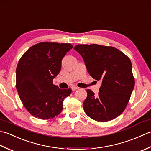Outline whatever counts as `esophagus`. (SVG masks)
Here are the masks:
<instances>
[{
    "mask_svg": "<svg viewBox=\"0 0 151 151\" xmlns=\"http://www.w3.org/2000/svg\"><path fill=\"white\" fill-rule=\"evenodd\" d=\"M71 88H72V91H74L77 90V89H78V88L77 87H75V86H73V87H71Z\"/></svg>",
    "mask_w": 151,
    "mask_h": 151,
    "instance_id": "34e87169",
    "label": "esophagus"
}]
</instances>
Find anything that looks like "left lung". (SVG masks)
<instances>
[{
	"instance_id": "1",
	"label": "left lung",
	"mask_w": 151,
	"mask_h": 151,
	"mask_svg": "<svg viewBox=\"0 0 151 151\" xmlns=\"http://www.w3.org/2000/svg\"><path fill=\"white\" fill-rule=\"evenodd\" d=\"M83 58L89 74L101 85L97 96L87 89L83 109L89 117L107 122L117 117L126 109L134 88L130 59L118 49L98 44L74 47Z\"/></svg>"
}]
</instances>
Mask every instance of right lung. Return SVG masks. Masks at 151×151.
Returning <instances> with one entry per match:
<instances>
[{"instance_id": "1", "label": "right lung", "mask_w": 151, "mask_h": 151, "mask_svg": "<svg viewBox=\"0 0 151 151\" xmlns=\"http://www.w3.org/2000/svg\"><path fill=\"white\" fill-rule=\"evenodd\" d=\"M72 47L70 44L40 42L30 47L18 62L15 87L24 107L35 117L51 119L62 111L63 101L72 90L60 89L53 79Z\"/></svg>"}]
</instances>
